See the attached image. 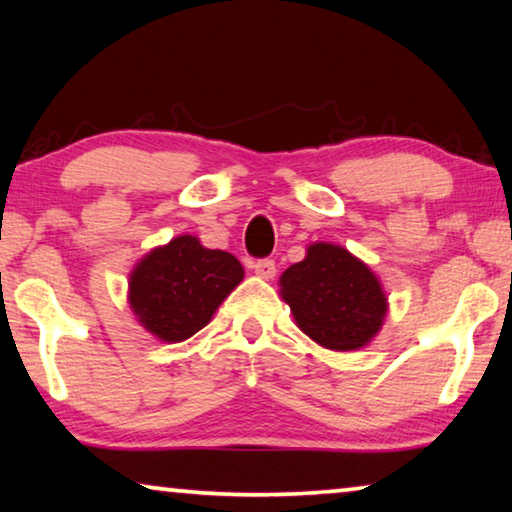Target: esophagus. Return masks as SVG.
<instances>
[{
	"label": "esophagus",
	"instance_id": "1",
	"mask_svg": "<svg viewBox=\"0 0 512 512\" xmlns=\"http://www.w3.org/2000/svg\"><path fill=\"white\" fill-rule=\"evenodd\" d=\"M254 272L258 274L261 279H272L274 274H277V265H274L272 258H258V261H254Z\"/></svg>",
	"mask_w": 512,
	"mask_h": 512
}]
</instances>
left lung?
<instances>
[{"label": "left lung", "instance_id": "left-lung-1", "mask_svg": "<svg viewBox=\"0 0 512 512\" xmlns=\"http://www.w3.org/2000/svg\"><path fill=\"white\" fill-rule=\"evenodd\" d=\"M297 327L322 348H364L380 332L387 297L375 274L348 249L316 242L279 279Z\"/></svg>", "mask_w": 512, "mask_h": 512}]
</instances>
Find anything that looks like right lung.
<instances>
[{
    "label": "right lung",
    "instance_id": "right-lung-1",
    "mask_svg": "<svg viewBox=\"0 0 512 512\" xmlns=\"http://www.w3.org/2000/svg\"><path fill=\"white\" fill-rule=\"evenodd\" d=\"M242 277L245 270L229 251L180 235L141 258L130 274L128 300L148 332L178 343L208 325Z\"/></svg>",
    "mask_w": 512,
    "mask_h": 512
}]
</instances>
